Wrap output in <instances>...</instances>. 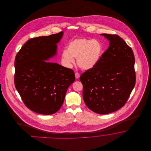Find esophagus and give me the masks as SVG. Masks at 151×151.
I'll return each instance as SVG.
<instances>
[{
  "mask_svg": "<svg viewBox=\"0 0 151 151\" xmlns=\"http://www.w3.org/2000/svg\"><path fill=\"white\" fill-rule=\"evenodd\" d=\"M75 77H76V79H79V78H80L79 73H78V72H76L75 73Z\"/></svg>",
  "mask_w": 151,
  "mask_h": 151,
  "instance_id": "34e87169",
  "label": "esophagus"
}]
</instances>
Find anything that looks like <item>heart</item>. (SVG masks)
I'll return each mask as SVG.
<instances>
[{"label":"heart","mask_w":151,"mask_h":151,"mask_svg":"<svg viewBox=\"0 0 151 151\" xmlns=\"http://www.w3.org/2000/svg\"><path fill=\"white\" fill-rule=\"evenodd\" d=\"M103 52L101 43L97 40L79 38L70 42L67 50L63 51L62 59L68 67L73 64V58L81 69L89 70L94 67L100 60Z\"/></svg>","instance_id":"obj_1"}]
</instances>
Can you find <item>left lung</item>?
<instances>
[{"instance_id": "1", "label": "left lung", "mask_w": 151, "mask_h": 151, "mask_svg": "<svg viewBox=\"0 0 151 151\" xmlns=\"http://www.w3.org/2000/svg\"><path fill=\"white\" fill-rule=\"evenodd\" d=\"M109 41L108 49L94 67L83 73V97L87 107L106 114L123 107L135 86L133 51L116 35L101 34Z\"/></svg>"}]
</instances>
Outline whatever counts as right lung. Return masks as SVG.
I'll list each match as a JSON object with an SVG mask.
<instances>
[{"label":"right lung","instance_id":"right-lung-1","mask_svg":"<svg viewBox=\"0 0 151 151\" xmlns=\"http://www.w3.org/2000/svg\"><path fill=\"white\" fill-rule=\"evenodd\" d=\"M63 34L31 38L15 58V87L25 106L38 114L57 112L75 80L71 69L45 61L56 54L57 43Z\"/></svg>","mask_w":151,"mask_h":151}]
</instances>
